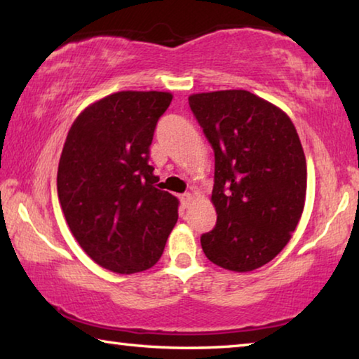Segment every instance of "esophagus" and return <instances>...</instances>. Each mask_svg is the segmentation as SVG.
<instances>
[{"label": "esophagus", "instance_id": "1", "mask_svg": "<svg viewBox=\"0 0 359 359\" xmlns=\"http://www.w3.org/2000/svg\"><path fill=\"white\" fill-rule=\"evenodd\" d=\"M182 204L185 205V208H188V205L191 204V201L194 199V194L193 193H185V194H182Z\"/></svg>", "mask_w": 359, "mask_h": 359}]
</instances>
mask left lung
Masks as SVG:
<instances>
[{
    "mask_svg": "<svg viewBox=\"0 0 359 359\" xmlns=\"http://www.w3.org/2000/svg\"><path fill=\"white\" fill-rule=\"evenodd\" d=\"M215 155V228L201 236L212 263L248 272L288 244L302 215L306 155L293 121L245 90L188 98Z\"/></svg>",
    "mask_w": 359,
    "mask_h": 359,
    "instance_id": "8db88e82",
    "label": "left lung"
}]
</instances>
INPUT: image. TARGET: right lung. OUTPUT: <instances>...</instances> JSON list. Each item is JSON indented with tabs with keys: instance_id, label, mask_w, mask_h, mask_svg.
<instances>
[{
	"instance_id": "add662e5",
	"label": "right lung",
	"mask_w": 359,
	"mask_h": 359,
	"mask_svg": "<svg viewBox=\"0 0 359 359\" xmlns=\"http://www.w3.org/2000/svg\"><path fill=\"white\" fill-rule=\"evenodd\" d=\"M165 92H118L74 120L57 174L58 199L79 245L118 274L154 266L177 222V198L158 188L149 165Z\"/></svg>"
}]
</instances>
